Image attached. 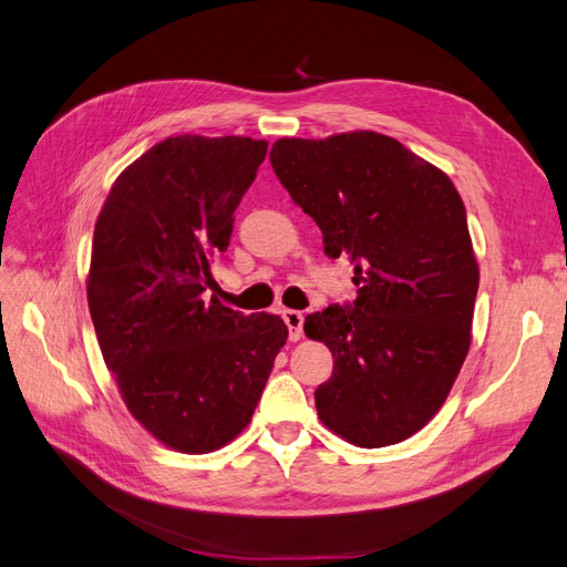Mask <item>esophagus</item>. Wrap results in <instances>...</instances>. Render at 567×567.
I'll return each mask as SVG.
<instances>
[{
  "label": "esophagus",
  "mask_w": 567,
  "mask_h": 567,
  "mask_svg": "<svg viewBox=\"0 0 567 567\" xmlns=\"http://www.w3.org/2000/svg\"><path fill=\"white\" fill-rule=\"evenodd\" d=\"M281 317H284V321H286V326H288V338H290V340H300V336H302V321H305L302 312L284 310Z\"/></svg>",
  "instance_id": "esophagus-1"
}]
</instances>
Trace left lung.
<instances>
[{"label": "left lung", "instance_id": "8db88e82", "mask_svg": "<svg viewBox=\"0 0 567 567\" xmlns=\"http://www.w3.org/2000/svg\"><path fill=\"white\" fill-rule=\"evenodd\" d=\"M269 161L359 286L352 305L305 319L333 354L317 414L357 447L398 444L437 414L471 348L480 271L463 200L442 169L369 130L286 136Z\"/></svg>", "mask_w": 567, "mask_h": 567}]
</instances>
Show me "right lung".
I'll use <instances>...</instances> for the list:
<instances>
[{
  "mask_svg": "<svg viewBox=\"0 0 567 567\" xmlns=\"http://www.w3.org/2000/svg\"><path fill=\"white\" fill-rule=\"evenodd\" d=\"M267 156L250 136L179 134L123 169L99 213L87 302L130 414L167 447L208 454L250 423L288 329L205 290Z\"/></svg>",
  "mask_w": 567,
  "mask_h": 567,
  "instance_id": "right-lung-1",
  "label": "right lung"
}]
</instances>
